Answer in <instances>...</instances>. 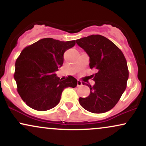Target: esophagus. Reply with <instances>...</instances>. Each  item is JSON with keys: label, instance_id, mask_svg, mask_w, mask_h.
I'll return each instance as SVG.
<instances>
[{"label": "esophagus", "instance_id": "1", "mask_svg": "<svg viewBox=\"0 0 146 146\" xmlns=\"http://www.w3.org/2000/svg\"><path fill=\"white\" fill-rule=\"evenodd\" d=\"M77 86H78V87L79 86H82V82L80 80H78V84H77Z\"/></svg>", "mask_w": 146, "mask_h": 146}]
</instances>
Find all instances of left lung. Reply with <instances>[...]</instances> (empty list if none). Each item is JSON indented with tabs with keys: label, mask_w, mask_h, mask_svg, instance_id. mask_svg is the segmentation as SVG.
<instances>
[{
	"label": "left lung",
	"mask_w": 146,
	"mask_h": 146,
	"mask_svg": "<svg viewBox=\"0 0 146 146\" xmlns=\"http://www.w3.org/2000/svg\"><path fill=\"white\" fill-rule=\"evenodd\" d=\"M89 57L90 68H95V84L87 98H79L80 105L93 113H103L116 105L126 88L128 79L127 62L123 53L106 37L91 35L76 40ZM84 84V83H83Z\"/></svg>",
	"instance_id": "left-lung-1"
}]
</instances>
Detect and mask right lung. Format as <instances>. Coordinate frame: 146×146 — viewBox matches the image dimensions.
I'll return each mask as SVG.
<instances>
[{"label": "right lung", "mask_w": 146, "mask_h": 146, "mask_svg": "<svg viewBox=\"0 0 146 146\" xmlns=\"http://www.w3.org/2000/svg\"><path fill=\"white\" fill-rule=\"evenodd\" d=\"M75 40L43 38L23 50L15 64L14 80L22 100L33 109L44 111L58 104L67 87L75 88L73 76L61 80L56 72L63 64V55L74 46Z\"/></svg>", "instance_id": "right-lung-1"}]
</instances>
